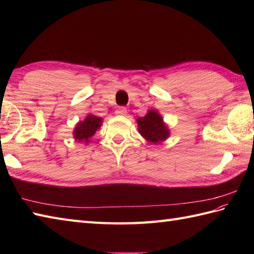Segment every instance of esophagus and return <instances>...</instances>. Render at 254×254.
Returning <instances> with one entry per match:
<instances>
[{"label":"esophagus","mask_w":254,"mask_h":254,"mask_svg":"<svg viewBox=\"0 0 254 254\" xmlns=\"http://www.w3.org/2000/svg\"><path fill=\"white\" fill-rule=\"evenodd\" d=\"M127 112V110L126 107H119V108H117V110H116V115L126 116Z\"/></svg>","instance_id":"1"}]
</instances>
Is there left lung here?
Here are the masks:
<instances>
[{
  "mask_svg": "<svg viewBox=\"0 0 254 254\" xmlns=\"http://www.w3.org/2000/svg\"><path fill=\"white\" fill-rule=\"evenodd\" d=\"M136 122L139 134L150 143L159 144L170 134L163 118L156 110H149L145 117L137 118Z\"/></svg>",
  "mask_w": 254,
  "mask_h": 254,
  "instance_id": "obj_1",
  "label": "left lung"
}]
</instances>
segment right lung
<instances>
[{
  "label": "right lung",
  "mask_w": 254,
  "mask_h": 254,
  "mask_svg": "<svg viewBox=\"0 0 254 254\" xmlns=\"http://www.w3.org/2000/svg\"><path fill=\"white\" fill-rule=\"evenodd\" d=\"M102 119L94 115H88L84 121H80L75 127L73 134L74 138L78 142L88 143L89 138L94 136L96 131L101 127Z\"/></svg>",
  "instance_id": "1"
}]
</instances>
